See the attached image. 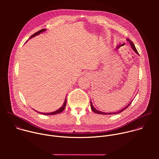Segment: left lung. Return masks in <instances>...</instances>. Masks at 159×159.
<instances>
[{
	"instance_id": "left-lung-1",
	"label": "left lung",
	"mask_w": 159,
	"mask_h": 159,
	"mask_svg": "<svg viewBox=\"0 0 159 159\" xmlns=\"http://www.w3.org/2000/svg\"><path fill=\"white\" fill-rule=\"evenodd\" d=\"M127 40H128V41L129 42V43L130 44V45H131V47L132 48V49L134 51V52L136 53H137L138 55H139V53H138V51L137 50V49H136V47H134V44H133V43L130 40V39H127ZM132 101H131L129 104H128V106H126L125 107H124L123 109H121V110H120L119 111H116V112H102V111H99V110H98V109H96L94 106H93V103H92V102L90 101V107H91V109L93 110V112H94L95 113H97V114H99V115H116V114H118V113H120L121 112H122L123 111H124V110H125L130 104H131V103L132 102Z\"/></svg>"
}]
</instances>
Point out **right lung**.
<instances>
[{
    "instance_id": "obj_1",
    "label": "right lung",
    "mask_w": 159,
    "mask_h": 159,
    "mask_svg": "<svg viewBox=\"0 0 159 159\" xmlns=\"http://www.w3.org/2000/svg\"><path fill=\"white\" fill-rule=\"evenodd\" d=\"M46 31V29H42V30H39V31L36 32V33L33 34L30 37V38H32L33 37H34L35 36H37V35L41 33L44 32V31ZM66 98L65 99V101H64V103H63V106H62L60 108H59L58 110H57V111H54V112H46V113H45V112H38V111H35L38 112V113H40V114H41V115H57V114H58V113L61 112L65 109V106H66Z\"/></svg>"
}]
</instances>
